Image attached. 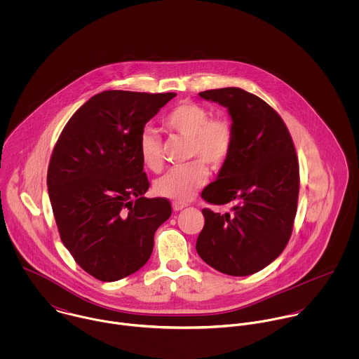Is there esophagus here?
<instances>
[{
  "instance_id": "34e87169",
  "label": "esophagus",
  "mask_w": 359,
  "mask_h": 359,
  "mask_svg": "<svg viewBox=\"0 0 359 359\" xmlns=\"http://www.w3.org/2000/svg\"><path fill=\"white\" fill-rule=\"evenodd\" d=\"M185 207H187V205H184V203H177V202L172 203V210H174V211H181V210L185 208Z\"/></svg>"
}]
</instances>
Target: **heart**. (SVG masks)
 <instances>
[{"instance_id":"heart-1","label":"heart","mask_w":359,"mask_h":359,"mask_svg":"<svg viewBox=\"0 0 359 359\" xmlns=\"http://www.w3.org/2000/svg\"><path fill=\"white\" fill-rule=\"evenodd\" d=\"M163 124L172 133L189 138V157L199 158L187 165L174 167L154 182V192L177 203L188 202L207 181V163L212 168L222 167L233 151L235 128L226 117H211L210 110L196 102H182L172 107ZM142 163L152 171L163 167L161 142L151 128L140 135Z\"/></svg>"}]
</instances>
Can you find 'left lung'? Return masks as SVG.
<instances>
[{
    "label": "left lung",
    "mask_w": 359,
    "mask_h": 359,
    "mask_svg": "<svg viewBox=\"0 0 359 359\" xmlns=\"http://www.w3.org/2000/svg\"><path fill=\"white\" fill-rule=\"evenodd\" d=\"M199 95L228 109L235 145L202 192L205 202L231 205V211L203 208L196 250L214 269L248 276L271 264L290 239L300 189L297 154L282 117L261 98L236 87Z\"/></svg>",
    "instance_id": "1"
}]
</instances>
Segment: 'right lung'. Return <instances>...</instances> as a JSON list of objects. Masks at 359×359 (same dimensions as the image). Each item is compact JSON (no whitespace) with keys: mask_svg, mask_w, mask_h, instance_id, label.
I'll return each mask as SVG.
<instances>
[{"mask_svg":"<svg viewBox=\"0 0 359 359\" xmlns=\"http://www.w3.org/2000/svg\"><path fill=\"white\" fill-rule=\"evenodd\" d=\"M175 95L103 91L70 117L53 148L47 185L60 239L102 282L142 268L156 229L171 215L167 199L144 196L140 135Z\"/></svg>","mask_w":359,"mask_h":359,"instance_id":"obj_1","label":"right lung"}]
</instances>
